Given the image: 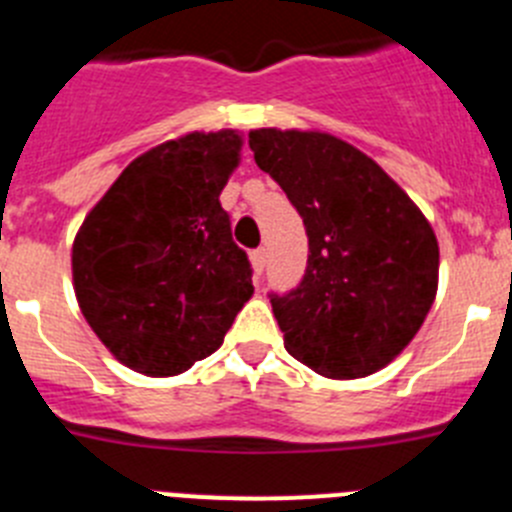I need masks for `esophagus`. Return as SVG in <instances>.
<instances>
[{"instance_id":"esophagus-1","label":"esophagus","mask_w":512,"mask_h":512,"mask_svg":"<svg viewBox=\"0 0 512 512\" xmlns=\"http://www.w3.org/2000/svg\"><path fill=\"white\" fill-rule=\"evenodd\" d=\"M251 266H253V274H256V279L264 274V266H266V251L264 248H256V251H251Z\"/></svg>"}]
</instances>
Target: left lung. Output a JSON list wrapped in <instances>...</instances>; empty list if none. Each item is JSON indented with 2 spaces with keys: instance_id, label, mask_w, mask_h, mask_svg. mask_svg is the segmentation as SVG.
Instances as JSON below:
<instances>
[{
  "instance_id": "left-lung-1",
  "label": "left lung",
  "mask_w": 512,
  "mask_h": 512,
  "mask_svg": "<svg viewBox=\"0 0 512 512\" xmlns=\"http://www.w3.org/2000/svg\"><path fill=\"white\" fill-rule=\"evenodd\" d=\"M248 146L307 230L300 287L271 295L284 348L330 379L379 372L415 338L438 289V241L377 161L320 130L259 128Z\"/></svg>"
}]
</instances>
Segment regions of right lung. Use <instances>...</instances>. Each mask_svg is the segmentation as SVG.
<instances>
[{
    "label": "right lung",
    "mask_w": 512,
    "mask_h": 512,
    "mask_svg": "<svg viewBox=\"0 0 512 512\" xmlns=\"http://www.w3.org/2000/svg\"><path fill=\"white\" fill-rule=\"evenodd\" d=\"M241 146L238 130L166 140L125 166L76 233L81 315L133 372L192 369L251 300V264L220 205Z\"/></svg>",
    "instance_id": "right-lung-1"
}]
</instances>
